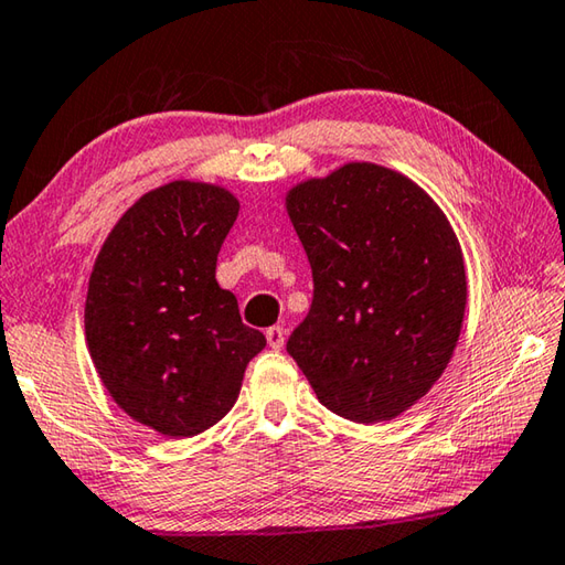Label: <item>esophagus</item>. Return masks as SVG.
I'll return each mask as SVG.
<instances>
[{
	"label": "esophagus",
	"instance_id": "esophagus-1",
	"mask_svg": "<svg viewBox=\"0 0 565 565\" xmlns=\"http://www.w3.org/2000/svg\"><path fill=\"white\" fill-rule=\"evenodd\" d=\"M265 338H267V344H270L273 350H280L285 344V330L280 328V324H275V328L265 332Z\"/></svg>",
	"mask_w": 565,
	"mask_h": 565
}]
</instances>
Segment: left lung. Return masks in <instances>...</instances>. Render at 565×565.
Instances as JSON below:
<instances>
[{"instance_id": "1", "label": "left lung", "mask_w": 565, "mask_h": 565, "mask_svg": "<svg viewBox=\"0 0 565 565\" xmlns=\"http://www.w3.org/2000/svg\"><path fill=\"white\" fill-rule=\"evenodd\" d=\"M285 207L315 282L290 358L330 412L397 419L437 384L461 334L467 265L449 217L412 178L370 161L295 183Z\"/></svg>"}]
</instances>
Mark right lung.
I'll use <instances>...</instances> for the list:
<instances>
[{"label":"right lung","mask_w":565,"mask_h":565,"mask_svg":"<svg viewBox=\"0 0 565 565\" xmlns=\"http://www.w3.org/2000/svg\"><path fill=\"white\" fill-rule=\"evenodd\" d=\"M237 211L217 183H163L118 217L94 260L88 354L118 409L161 437H195L221 422L265 348L215 280Z\"/></svg>","instance_id":"obj_1"}]
</instances>
